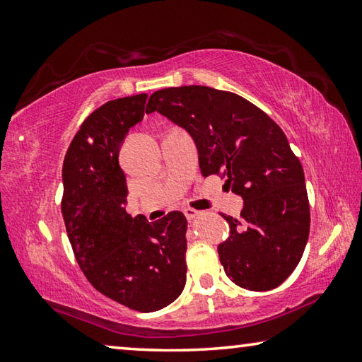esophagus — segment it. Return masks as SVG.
Segmentation results:
<instances>
[{
  "instance_id": "esophagus-1",
  "label": "esophagus",
  "mask_w": 362,
  "mask_h": 362,
  "mask_svg": "<svg viewBox=\"0 0 362 362\" xmlns=\"http://www.w3.org/2000/svg\"><path fill=\"white\" fill-rule=\"evenodd\" d=\"M183 214H185V217H187L188 220H193V218H196V217H199V216H201V212H199V211H196V209H189V207H187V209H183Z\"/></svg>"
}]
</instances>
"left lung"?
Instances as JSON below:
<instances>
[{
	"label": "left lung",
	"mask_w": 362,
	"mask_h": 362,
	"mask_svg": "<svg viewBox=\"0 0 362 362\" xmlns=\"http://www.w3.org/2000/svg\"><path fill=\"white\" fill-rule=\"evenodd\" d=\"M166 116L193 139L204 177L226 175L241 196V218L222 217L230 235L218 244L226 276L249 291H269L296 269L308 241L305 174L286 134L243 97L206 86L156 90L146 113Z\"/></svg>",
	"instance_id": "left-lung-1"
}]
</instances>
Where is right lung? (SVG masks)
Returning <instances> with one entry per match:
<instances>
[{
  "mask_svg": "<svg viewBox=\"0 0 362 362\" xmlns=\"http://www.w3.org/2000/svg\"><path fill=\"white\" fill-rule=\"evenodd\" d=\"M146 97L110 100L86 118L64 159L62 214L89 283L127 308L151 313L185 287L187 218L174 211L148 222L126 212L118 156L127 132L144 119Z\"/></svg>",
  "mask_w": 362,
  "mask_h": 362,
  "instance_id": "add662e5",
  "label": "right lung"
}]
</instances>
